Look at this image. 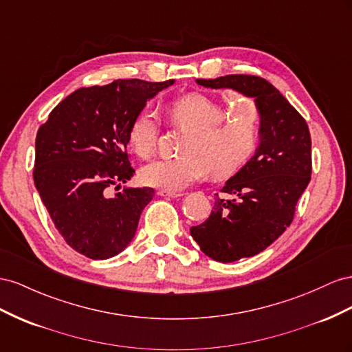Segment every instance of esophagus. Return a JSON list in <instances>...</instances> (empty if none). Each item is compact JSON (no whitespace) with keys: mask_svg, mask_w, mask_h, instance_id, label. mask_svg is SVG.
Returning <instances> with one entry per match:
<instances>
[{"mask_svg":"<svg viewBox=\"0 0 352 352\" xmlns=\"http://www.w3.org/2000/svg\"><path fill=\"white\" fill-rule=\"evenodd\" d=\"M157 195L162 196V197H179V196H183V193H179V192H169V190H159Z\"/></svg>","mask_w":352,"mask_h":352,"instance_id":"1","label":"esophagus"}]
</instances>
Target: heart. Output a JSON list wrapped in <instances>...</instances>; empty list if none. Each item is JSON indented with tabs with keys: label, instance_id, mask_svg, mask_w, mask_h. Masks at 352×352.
Returning a JSON list of instances; mask_svg holds the SVG:
<instances>
[{
	"label": "heart",
	"instance_id": "b5f03b06",
	"mask_svg": "<svg viewBox=\"0 0 352 352\" xmlns=\"http://www.w3.org/2000/svg\"><path fill=\"white\" fill-rule=\"evenodd\" d=\"M174 124L188 129L183 156L160 157L140 170L142 183L177 192L202 179L209 170L217 177L228 175L243 166L259 143V112L255 104L233 94L209 97L187 94L168 106ZM157 120L143 109L128 129V144L140 157L153 153Z\"/></svg>",
	"mask_w": 352,
	"mask_h": 352
}]
</instances>
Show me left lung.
Listing matches in <instances>:
<instances>
[{"mask_svg":"<svg viewBox=\"0 0 352 352\" xmlns=\"http://www.w3.org/2000/svg\"><path fill=\"white\" fill-rule=\"evenodd\" d=\"M254 98L259 112L255 155L226 182L205 223L190 228L200 250L218 263L263 252L290 226L311 179V137L305 119L264 78L226 75L196 79Z\"/></svg>","mask_w":352,"mask_h":352,"instance_id":"1","label":"left lung"}]
</instances>
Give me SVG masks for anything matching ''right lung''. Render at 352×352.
<instances>
[{"mask_svg":"<svg viewBox=\"0 0 352 352\" xmlns=\"http://www.w3.org/2000/svg\"><path fill=\"white\" fill-rule=\"evenodd\" d=\"M173 84L174 79H118L79 88L38 129L35 187L58 233L87 258H112L135 236L155 190L125 187L110 196L109 188L126 183L135 173L126 152L133 119Z\"/></svg>","mask_w":352,"mask_h":352,"instance_id":"1","label":"right lung"}]
</instances>
